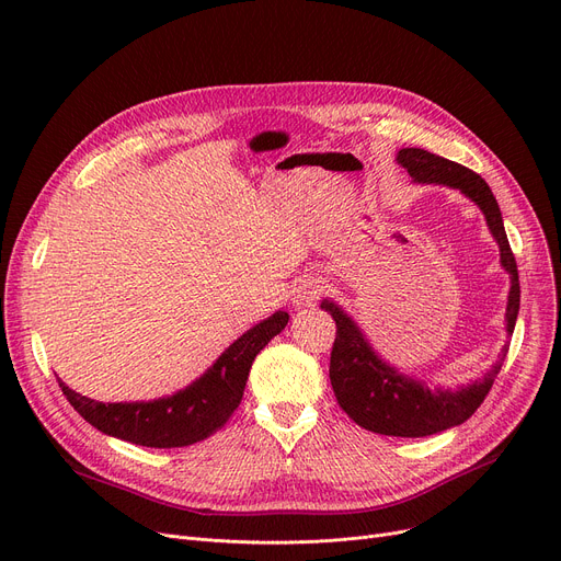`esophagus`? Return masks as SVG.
I'll list each match as a JSON object with an SVG mask.
<instances>
[{"label":"esophagus","mask_w":561,"mask_h":561,"mask_svg":"<svg viewBox=\"0 0 561 561\" xmlns=\"http://www.w3.org/2000/svg\"><path fill=\"white\" fill-rule=\"evenodd\" d=\"M322 286L318 279H305L302 284H298V288L293 290V307L296 309H305V307H313L316 300L322 296Z\"/></svg>","instance_id":"esophagus-1"}]
</instances>
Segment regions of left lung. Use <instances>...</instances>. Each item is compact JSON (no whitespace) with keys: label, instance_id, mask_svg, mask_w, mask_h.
<instances>
[{"label":"left lung","instance_id":"1","mask_svg":"<svg viewBox=\"0 0 561 561\" xmlns=\"http://www.w3.org/2000/svg\"><path fill=\"white\" fill-rule=\"evenodd\" d=\"M396 161L409 172L414 184L455 188L478 204V209L484 214L486 227L500 250V265L510 275L512 284L505 311V330L510 339L518 318L520 284L516 259L505 233L503 214H500V206L489 184L473 170L444 157H436L427 150H419V147H402L396 154ZM320 309L332 313L336 322L330 379L341 409L364 430L387 436L419 438L457 427L468 421L491 391L510 350L507 341L482 379L468 381V385L457 389H446L440 385L427 387L423 379L400 373L398 366L381 357L359 328V322L339 302L325 298L320 300Z\"/></svg>","mask_w":561,"mask_h":561}]
</instances>
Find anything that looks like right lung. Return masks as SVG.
Returning <instances> with one entry per match:
<instances>
[{
  "instance_id": "right-lung-1",
  "label": "right lung",
  "mask_w": 561,
  "mask_h": 561,
  "mask_svg": "<svg viewBox=\"0 0 561 561\" xmlns=\"http://www.w3.org/2000/svg\"><path fill=\"white\" fill-rule=\"evenodd\" d=\"M288 325V313L275 311L236 339L188 387L157 400L98 402L72 391L61 377L68 402L102 434L145 448H184L218 432L241 404L254 357Z\"/></svg>"
}]
</instances>
